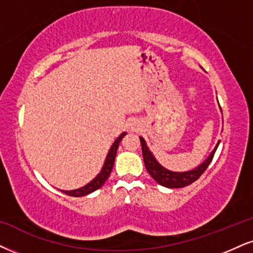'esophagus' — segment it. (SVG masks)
Returning <instances> with one entry per match:
<instances>
[{
  "mask_svg": "<svg viewBox=\"0 0 253 253\" xmlns=\"http://www.w3.org/2000/svg\"><path fill=\"white\" fill-rule=\"evenodd\" d=\"M126 129L129 131H137L139 129V123L137 120H130L126 124Z\"/></svg>",
  "mask_w": 253,
  "mask_h": 253,
  "instance_id": "obj_1",
  "label": "esophagus"
}]
</instances>
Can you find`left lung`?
I'll return each instance as SVG.
<instances>
[{
    "label": "left lung",
    "instance_id": "8db88e82",
    "mask_svg": "<svg viewBox=\"0 0 253 253\" xmlns=\"http://www.w3.org/2000/svg\"><path fill=\"white\" fill-rule=\"evenodd\" d=\"M222 110V109H220ZM142 144V152H143V160H144V164L148 172L150 173V176L154 178L158 184H161L162 186L170 189H179L184 188V186H188L190 184L197 180L199 177L202 176V173L207 170L209 164L212 161L214 152H216L219 142L214 146V149L210 152V155L208 156V158L204 162H202L198 167H196L195 169L189 170V171H171L168 170L167 168H164L163 165L160 164V162L156 160L154 154L150 151L149 146L146 145L145 139L141 136L139 137Z\"/></svg>",
    "mask_w": 253,
    "mask_h": 253
}]
</instances>
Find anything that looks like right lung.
Wrapping results in <instances>:
<instances>
[{"instance_id":"add662e5","label":"right lung","mask_w":253,"mask_h":253,"mask_svg":"<svg viewBox=\"0 0 253 253\" xmlns=\"http://www.w3.org/2000/svg\"><path fill=\"white\" fill-rule=\"evenodd\" d=\"M126 135V132H122L121 135L118 136L116 139H115V142L112 143L110 150H109L107 157H105L104 164H103L101 171H99V173L95 177V178H93L92 180H90L88 184H85V185L82 186V188L75 189V190H61V191L65 193V195H68V196H74V197H82V196L89 195V193L96 191V190H98L99 188H101L103 184L107 182L109 176H110L112 168H114L115 157H116L118 145H120V142L122 141V138H123V137Z\"/></svg>"}]
</instances>
